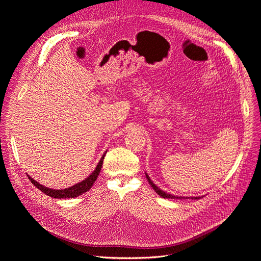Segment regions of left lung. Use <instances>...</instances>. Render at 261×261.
I'll return each instance as SVG.
<instances>
[{
  "label": "left lung",
  "instance_id": "1",
  "mask_svg": "<svg viewBox=\"0 0 261 261\" xmlns=\"http://www.w3.org/2000/svg\"><path fill=\"white\" fill-rule=\"evenodd\" d=\"M146 174V179H147V181H148V183L150 184V187L153 188V190L157 193V194L159 195V196H162L163 198H179V199H182V198H184V199H188L189 197H183V196H175V195H172V194H169V193H167V192H164L163 190H161L159 189L156 184H154L153 183V181L150 180V178L149 176L147 175V173H145ZM192 199H199L200 198V196H196V197H191Z\"/></svg>",
  "mask_w": 261,
  "mask_h": 261
}]
</instances>
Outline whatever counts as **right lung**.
Wrapping results in <instances>:
<instances>
[{"instance_id":"add662e5","label":"right lung","mask_w":261,"mask_h":261,"mask_svg":"<svg viewBox=\"0 0 261 261\" xmlns=\"http://www.w3.org/2000/svg\"><path fill=\"white\" fill-rule=\"evenodd\" d=\"M106 153L107 152H105L103 154L102 158L99 159V162H98L97 166L95 167V169H94L93 172H92L89 176H87V178L83 180V181H81V182H79L77 184H74V186H72V187L67 188V189H62V190L49 189V188H46L44 186H41L40 183H38L36 180H33L31 176H29V175H28V178L32 182L33 186H35L36 188H38L40 191L43 192L44 194L51 196L53 198H74V197H77L79 195H82L83 193L88 192L91 189V187L93 186V183L96 181L97 176H98V174L100 172V169H102L103 161H104V157H105Z\"/></svg>"}]
</instances>
